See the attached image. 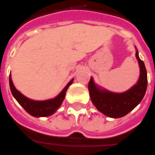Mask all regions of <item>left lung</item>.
Instances as JSON below:
<instances>
[{
    "label": "left lung",
    "instance_id": "8db88e82",
    "mask_svg": "<svg viewBox=\"0 0 155 155\" xmlns=\"http://www.w3.org/2000/svg\"><path fill=\"white\" fill-rule=\"evenodd\" d=\"M136 58L140 67V77L135 85L124 93H115L101 88L91 77L88 83V91L91 101L102 114L110 118H121L133 110L143 99L147 88V72L143 61L138 55Z\"/></svg>",
    "mask_w": 155,
    "mask_h": 155
}]
</instances>
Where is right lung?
<instances>
[{
    "label": "right lung",
    "instance_id": "1",
    "mask_svg": "<svg viewBox=\"0 0 155 155\" xmlns=\"http://www.w3.org/2000/svg\"><path fill=\"white\" fill-rule=\"evenodd\" d=\"M73 80L74 79H72L67 84V86L62 89V92L59 93L56 97L49 99V100H45V101H34L22 95L19 91L16 89L14 85L10 75H9V87H10L12 95L28 114L34 117H46L54 114L57 110L62 105L66 96L67 88L72 84Z\"/></svg>",
    "mask_w": 155,
    "mask_h": 155
}]
</instances>
